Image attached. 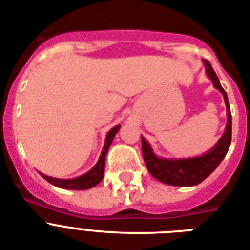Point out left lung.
Masks as SVG:
<instances>
[{"instance_id":"8db88e82","label":"left lung","mask_w":250,"mask_h":250,"mask_svg":"<svg viewBox=\"0 0 250 250\" xmlns=\"http://www.w3.org/2000/svg\"><path fill=\"white\" fill-rule=\"evenodd\" d=\"M205 66L206 75L213 82V85L217 88L225 98L226 111H227V125H226L225 133L218 140V143L210 149L209 152L198 157L192 158H161L153 152L152 146L144 137H141V148H143V157L145 165L148 167L149 172L157 180L176 187H192L197 186L204 182L211 172L221 164L229 152L231 145V136H232V118L229 110V97L226 90L222 88L217 74L209 63V61L202 60Z\"/></svg>"}]
</instances>
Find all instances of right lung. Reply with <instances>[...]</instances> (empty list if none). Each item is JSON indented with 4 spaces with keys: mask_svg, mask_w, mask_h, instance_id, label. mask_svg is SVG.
Here are the masks:
<instances>
[{
    "mask_svg": "<svg viewBox=\"0 0 250 250\" xmlns=\"http://www.w3.org/2000/svg\"><path fill=\"white\" fill-rule=\"evenodd\" d=\"M119 128H121V125H115V127H113V128L110 129L109 132H107L105 139V145H104V148H102L101 156H100V158H98L97 164L94 165V166L84 175H80V176L74 179L52 178V176L41 174V172L40 175L45 179V180H48L50 184L58 187V188H63V189L85 190V189H89V188H93V187L97 186L98 183L102 180V178H104L106 154H107V150H109L110 145H111V143H113L114 137H115L117 132L119 131Z\"/></svg>",
    "mask_w": 250,
    "mask_h": 250,
    "instance_id": "right-lung-1",
    "label": "right lung"
}]
</instances>
